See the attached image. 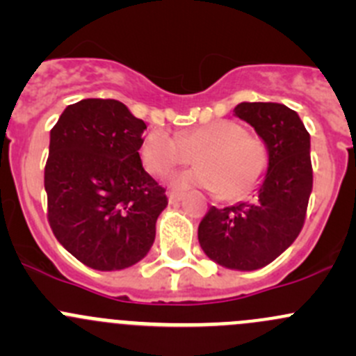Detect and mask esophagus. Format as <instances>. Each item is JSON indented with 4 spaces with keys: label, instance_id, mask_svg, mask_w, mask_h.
<instances>
[{
    "label": "esophagus",
    "instance_id": "esophagus-1",
    "mask_svg": "<svg viewBox=\"0 0 356 356\" xmlns=\"http://www.w3.org/2000/svg\"><path fill=\"white\" fill-rule=\"evenodd\" d=\"M168 203H179V201H181L182 198H184V193H179V191H170L168 193Z\"/></svg>",
    "mask_w": 356,
    "mask_h": 356
}]
</instances>
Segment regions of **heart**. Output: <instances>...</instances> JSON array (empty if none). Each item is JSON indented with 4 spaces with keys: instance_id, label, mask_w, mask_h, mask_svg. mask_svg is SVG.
I'll use <instances>...</instances> for the list:
<instances>
[{
    "instance_id": "b5f03b06",
    "label": "heart",
    "mask_w": 356,
    "mask_h": 356,
    "mask_svg": "<svg viewBox=\"0 0 356 356\" xmlns=\"http://www.w3.org/2000/svg\"><path fill=\"white\" fill-rule=\"evenodd\" d=\"M139 155L149 172L165 175L179 165L198 167L179 172L172 177L175 189L203 188L220 193L222 198L236 200L260 182L267 168V149L260 139L234 120H213L175 136L156 127L143 138Z\"/></svg>"
}]
</instances>
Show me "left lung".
I'll return each mask as SVG.
<instances>
[{
	"label": "left lung",
	"instance_id": "1",
	"mask_svg": "<svg viewBox=\"0 0 356 356\" xmlns=\"http://www.w3.org/2000/svg\"><path fill=\"white\" fill-rule=\"evenodd\" d=\"M268 153V165L251 203L211 207L198 227L201 250L232 270L265 267L293 245L310 200L314 174L310 134L294 110L281 103H239Z\"/></svg>",
	"mask_w": 356,
	"mask_h": 356
}]
</instances>
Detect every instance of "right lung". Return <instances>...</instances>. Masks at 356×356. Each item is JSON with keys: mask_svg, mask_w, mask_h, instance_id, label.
<instances>
[{"mask_svg": "<svg viewBox=\"0 0 356 356\" xmlns=\"http://www.w3.org/2000/svg\"><path fill=\"white\" fill-rule=\"evenodd\" d=\"M146 124L117 99L68 105L49 132L48 220L70 254L95 270H122L148 254L165 189L143 168Z\"/></svg>", "mask_w": 356, "mask_h": 356, "instance_id": "1", "label": "right lung"}]
</instances>
